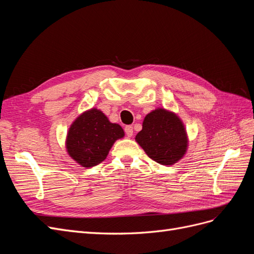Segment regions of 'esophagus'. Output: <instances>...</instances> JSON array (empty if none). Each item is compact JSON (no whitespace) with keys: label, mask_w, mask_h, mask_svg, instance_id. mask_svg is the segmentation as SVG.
<instances>
[{"label":"esophagus","mask_w":254,"mask_h":254,"mask_svg":"<svg viewBox=\"0 0 254 254\" xmlns=\"http://www.w3.org/2000/svg\"><path fill=\"white\" fill-rule=\"evenodd\" d=\"M125 133L128 137H131L133 135V127L132 126H126L125 127Z\"/></svg>","instance_id":"1"}]
</instances>
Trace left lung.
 <instances>
[{
    "label": "left lung",
    "instance_id": "8db88e82",
    "mask_svg": "<svg viewBox=\"0 0 254 254\" xmlns=\"http://www.w3.org/2000/svg\"><path fill=\"white\" fill-rule=\"evenodd\" d=\"M142 126L135 141L159 164L173 165L187 153L188 133L176 113L157 108L146 115Z\"/></svg>",
    "mask_w": 254,
    "mask_h": 254
}]
</instances>
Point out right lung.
I'll return each mask as SVG.
<instances>
[{"label": "right lung", "mask_w": 254, "mask_h": 254, "mask_svg": "<svg viewBox=\"0 0 254 254\" xmlns=\"http://www.w3.org/2000/svg\"><path fill=\"white\" fill-rule=\"evenodd\" d=\"M119 124L96 108L84 111L72 123L65 140L66 151L82 167H92L107 158L114 142L124 137Z\"/></svg>", "instance_id": "1"}]
</instances>
